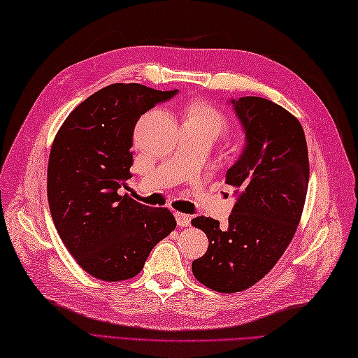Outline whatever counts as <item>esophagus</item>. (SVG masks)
Here are the masks:
<instances>
[{"instance_id":"obj_1","label":"esophagus","mask_w":358,"mask_h":358,"mask_svg":"<svg viewBox=\"0 0 358 358\" xmlns=\"http://www.w3.org/2000/svg\"><path fill=\"white\" fill-rule=\"evenodd\" d=\"M175 218H177V224L180 227H187L189 224H191V215H187V214H181V212H177V214H175Z\"/></svg>"}]
</instances>
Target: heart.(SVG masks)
<instances>
[{
  "label": "heart",
  "instance_id": "obj_1",
  "mask_svg": "<svg viewBox=\"0 0 358 358\" xmlns=\"http://www.w3.org/2000/svg\"><path fill=\"white\" fill-rule=\"evenodd\" d=\"M183 124L204 129V131H208L214 136V140L218 138L220 135H223L227 131V127H229L227 118L223 113L214 104L203 100H195L187 104Z\"/></svg>",
  "mask_w": 358,
  "mask_h": 358
}]
</instances>
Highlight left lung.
Here are the masks:
<instances>
[{
  "instance_id": "left-lung-1",
  "label": "left lung",
  "mask_w": 358,
  "mask_h": 358,
  "mask_svg": "<svg viewBox=\"0 0 358 358\" xmlns=\"http://www.w3.org/2000/svg\"><path fill=\"white\" fill-rule=\"evenodd\" d=\"M231 103L246 134L245 150L226 173L238 200L226 229L210 217L191 222L209 240L208 252L192 263L194 277L223 294L245 291L275 266L300 223L309 183L300 121L266 98Z\"/></svg>"
}]
</instances>
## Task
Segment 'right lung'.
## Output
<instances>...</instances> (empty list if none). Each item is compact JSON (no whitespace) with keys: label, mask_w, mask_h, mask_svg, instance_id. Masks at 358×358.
Wrapping results in <instances>:
<instances>
[{"label":"right lung","mask_w":358,"mask_h":358,"mask_svg":"<svg viewBox=\"0 0 358 358\" xmlns=\"http://www.w3.org/2000/svg\"><path fill=\"white\" fill-rule=\"evenodd\" d=\"M177 92L136 83L103 87L69 113L52 143L48 200L53 224L77 263L98 280L135 277L177 226L166 208L118 194L131 178L136 121Z\"/></svg>","instance_id":"obj_1"}]
</instances>
